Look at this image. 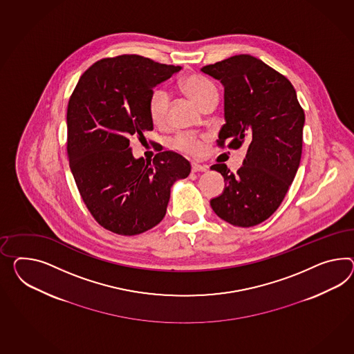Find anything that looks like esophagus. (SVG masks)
Masks as SVG:
<instances>
[{
	"label": "esophagus",
	"instance_id": "34e87169",
	"mask_svg": "<svg viewBox=\"0 0 354 354\" xmlns=\"http://www.w3.org/2000/svg\"><path fill=\"white\" fill-rule=\"evenodd\" d=\"M191 171L192 172H207L208 167L207 165H201L199 163H192L191 164Z\"/></svg>",
	"mask_w": 354,
	"mask_h": 354
}]
</instances>
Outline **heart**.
<instances>
[{
    "label": "heart",
    "instance_id": "heart-1",
    "mask_svg": "<svg viewBox=\"0 0 354 354\" xmlns=\"http://www.w3.org/2000/svg\"><path fill=\"white\" fill-rule=\"evenodd\" d=\"M182 91L185 92L191 100L196 102L203 109L210 102L218 101V91L212 82L201 75H189L182 82ZM169 111V96L163 88H156L149 99V114L155 126H163L168 118ZM174 145L187 153L199 151V138L194 135H180L174 140Z\"/></svg>",
    "mask_w": 354,
    "mask_h": 354
}]
</instances>
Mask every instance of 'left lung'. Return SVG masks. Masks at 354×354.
I'll list each match as a JSON object with an SVG mask.
<instances>
[{
  "label": "left lung",
  "mask_w": 354,
  "mask_h": 354,
  "mask_svg": "<svg viewBox=\"0 0 354 354\" xmlns=\"http://www.w3.org/2000/svg\"><path fill=\"white\" fill-rule=\"evenodd\" d=\"M201 72L225 88V120L218 145H248L236 174L226 164L212 168L225 178L223 192L210 200L218 217L252 227L280 207L299 168L304 111L288 78L252 55H235Z\"/></svg>",
  "instance_id": "obj_1"
}]
</instances>
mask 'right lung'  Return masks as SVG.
<instances>
[{
  "label": "right lung",
  "instance_id": "add662e5",
  "mask_svg": "<svg viewBox=\"0 0 354 354\" xmlns=\"http://www.w3.org/2000/svg\"><path fill=\"white\" fill-rule=\"evenodd\" d=\"M181 66L140 55L102 59L82 74L68 104V156L82 199L101 226L133 236L156 226L167 212L173 183L191 165L162 151L146 162L132 154L131 138L153 131L149 99Z\"/></svg>",
  "mask_w": 354,
  "mask_h": 354
}]
</instances>
